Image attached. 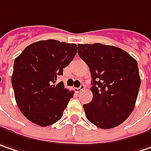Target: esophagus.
Instances as JSON below:
<instances>
[{
  "label": "esophagus",
  "instance_id": "obj_1",
  "mask_svg": "<svg viewBox=\"0 0 151 151\" xmlns=\"http://www.w3.org/2000/svg\"><path fill=\"white\" fill-rule=\"evenodd\" d=\"M84 89V84H81L78 88H77L76 90L78 91H83Z\"/></svg>",
  "mask_w": 151,
  "mask_h": 151
}]
</instances>
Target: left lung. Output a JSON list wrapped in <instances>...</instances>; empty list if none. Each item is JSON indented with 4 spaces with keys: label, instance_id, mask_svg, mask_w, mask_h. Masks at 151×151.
I'll return each instance as SVG.
<instances>
[{
    "label": "left lung",
    "instance_id": "left-lung-1",
    "mask_svg": "<svg viewBox=\"0 0 151 151\" xmlns=\"http://www.w3.org/2000/svg\"><path fill=\"white\" fill-rule=\"evenodd\" d=\"M78 54L90 67L91 102L84 104L87 120L110 129L132 114L141 84L137 60L123 49L102 43L78 44Z\"/></svg>",
    "mask_w": 151,
    "mask_h": 151
}]
</instances>
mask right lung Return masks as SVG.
I'll return each mask as SVG.
<instances>
[{
  "mask_svg": "<svg viewBox=\"0 0 151 151\" xmlns=\"http://www.w3.org/2000/svg\"><path fill=\"white\" fill-rule=\"evenodd\" d=\"M77 44L49 39L27 46L14 60L12 85L26 119L41 127L57 122L73 96L62 81L56 84L77 54Z\"/></svg>",
  "mask_w": 151,
  "mask_h": 151,
  "instance_id": "obj_1",
  "label": "right lung"
}]
</instances>
